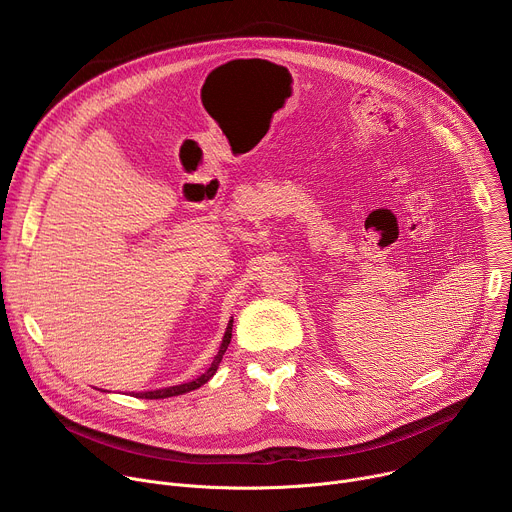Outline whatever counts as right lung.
<instances>
[{
    "mask_svg": "<svg viewBox=\"0 0 512 512\" xmlns=\"http://www.w3.org/2000/svg\"><path fill=\"white\" fill-rule=\"evenodd\" d=\"M231 336H233V320H231V322H229V326H227V332H225L223 344H221V348H218V354L214 356V360H212V364H210V369H208L204 375H200L198 379H194V381H190V383H184V385H176V387L160 389V391H148V393H141L139 397H145V399H166V397H176V395H184V393H188V391L198 389L200 385H204V383H206V381L216 373L218 364H221V360H223V354L227 352V348H229V344H231Z\"/></svg>",
    "mask_w": 512,
    "mask_h": 512,
    "instance_id": "add662e5",
    "label": "right lung"
}]
</instances>
